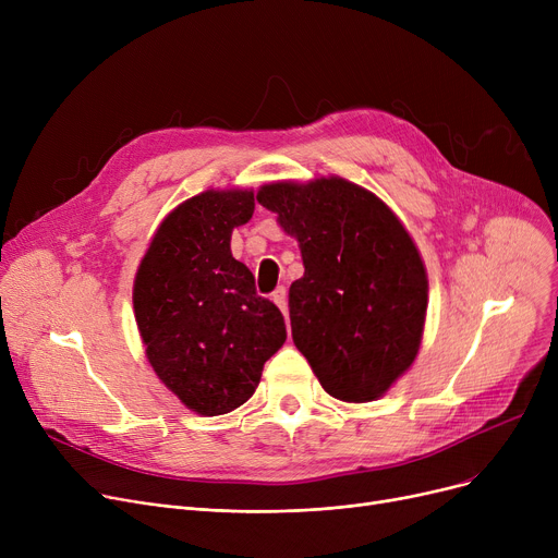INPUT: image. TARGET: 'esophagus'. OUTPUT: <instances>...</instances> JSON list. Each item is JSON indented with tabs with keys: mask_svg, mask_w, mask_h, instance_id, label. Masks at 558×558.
<instances>
[{
	"mask_svg": "<svg viewBox=\"0 0 558 558\" xmlns=\"http://www.w3.org/2000/svg\"><path fill=\"white\" fill-rule=\"evenodd\" d=\"M271 301L280 307V312L287 316V289L284 287H278L274 294H271Z\"/></svg>",
	"mask_w": 558,
	"mask_h": 558,
	"instance_id": "obj_1",
	"label": "esophagus"
}]
</instances>
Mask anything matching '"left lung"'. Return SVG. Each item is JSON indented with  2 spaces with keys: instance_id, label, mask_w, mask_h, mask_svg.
<instances>
[{
  "instance_id": "left-lung-1",
  "label": "left lung",
  "mask_w": 558,
  "mask_h": 558,
  "mask_svg": "<svg viewBox=\"0 0 558 558\" xmlns=\"http://www.w3.org/2000/svg\"><path fill=\"white\" fill-rule=\"evenodd\" d=\"M257 203L296 238L305 274L289 287L291 337L332 398H383L412 368L427 271L389 205L341 175L276 181Z\"/></svg>"
}]
</instances>
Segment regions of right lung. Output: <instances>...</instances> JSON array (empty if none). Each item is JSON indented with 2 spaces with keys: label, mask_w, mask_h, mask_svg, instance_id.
<instances>
[{
  "label": "right lung",
  "mask_w": 558,
  "mask_h": 558,
  "mask_svg": "<svg viewBox=\"0 0 558 558\" xmlns=\"http://www.w3.org/2000/svg\"><path fill=\"white\" fill-rule=\"evenodd\" d=\"M255 210L253 190H205L160 221L135 280L133 310L146 360L198 416H221L257 389L287 339L280 310L255 294L230 253L232 230Z\"/></svg>",
  "instance_id": "add662e5"
}]
</instances>
